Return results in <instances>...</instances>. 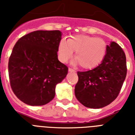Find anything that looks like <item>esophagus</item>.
<instances>
[{
    "instance_id": "obj_1",
    "label": "esophagus",
    "mask_w": 135,
    "mask_h": 135,
    "mask_svg": "<svg viewBox=\"0 0 135 135\" xmlns=\"http://www.w3.org/2000/svg\"><path fill=\"white\" fill-rule=\"evenodd\" d=\"M69 71L73 72V73H74V72H75V70H74L73 69H71V68H69Z\"/></svg>"
}]
</instances>
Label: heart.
<instances>
[{
	"label": "heart",
	"mask_w": 135,
	"mask_h": 135,
	"mask_svg": "<svg viewBox=\"0 0 135 135\" xmlns=\"http://www.w3.org/2000/svg\"><path fill=\"white\" fill-rule=\"evenodd\" d=\"M107 45L104 39L84 34L72 36L66 41L62 39L58 46L60 61L65 63L75 52V62L85 69L96 67L103 61Z\"/></svg>",
	"instance_id": "obj_1"
}]
</instances>
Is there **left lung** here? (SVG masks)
I'll return each instance as SVG.
<instances>
[{
  "label": "left lung",
  "instance_id": "obj_1",
  "mask_svg": "<svg viewBox=\"0 0 135 135\" xmlns=\"http://www.w3.org/2000/svg\"><path fill=\"white\" fill-rule=\"evenodd\" d=\"M126 57L115 42L107 45V53L100 64L88 71L77 72L75 86L76 99L90 109H100L115 99L126 77Z\"/></svg>",
  "mask_w": 135,
  "mask_h": 135
}]
</instances>
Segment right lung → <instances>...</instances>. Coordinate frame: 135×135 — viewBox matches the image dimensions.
Returning <instances> with one entry per match:
<instances>
[{
	"label": "right lung",
	"instance_id": "1",
	"mask_svg": "<svg viewBox=\"0 0 135 135\" xmlns=\"http://www.w3.org/2000/svg\"><path fill=\"white\" fill-rule=\"evenodd\" d=\"M60 31H36L15 45L8 62L12 90L31 106H42L55 96V88L65 78L68 68L57 58Z\"/></svg>",
	"mask_w": 135,
	"mask_h": 135
}]
</instances>
